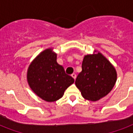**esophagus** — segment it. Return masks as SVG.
Segmentation results:
<instances>
[{
    "label": "esophagus",
    "instance_id": "1",
    "mask_svg": "<svg viewBox=\"0 0 133 133\" xmlns=\"http://www.w3.org/2000/svg\"><path fill=\"white\" fill-rule=\"evenodd\" d=\"M71 76H72V77H73V78H74V80L76 79V74H74V73H73V74H72V75H71Z\"/></svg>",
    "mask_w": 133,
    "mask_h": 133
}]
</instances>
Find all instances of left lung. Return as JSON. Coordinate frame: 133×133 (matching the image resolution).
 <instances>
[{
	"label": "left lung",
	"instance_id": "8db88e82",
	"mask_svg": "<svg viewBox=\"0 0 133 133\" xmlns=\"http://www.w3.org/2000/svg\"><path fill=\"white\" fill-rule=\"evenodd\" d=\"M117 81L113 65L100 52L84 57L75 84L85 99L97 101L111 91Z\"/></svg>",
	"mask_w": 133,
	"mask_h": 133
}]
</instances>
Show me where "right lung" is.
I'll list each match as a JSON object with an SVG mask.
<instances>
[{
	"mask_svg": "<svg viewBox=\"0 0 133 133\" xmlns=\"http://www.w3.org/2000/svg\"><path fill=\"white\" fill-rule=\"evenodd\" d=\"M29 87L37 96L46 102H55L64 94L74 79L65 72L57 62V54L52 48L46 49L37 56L27 70Z\"/></svg>",
	"mask_w": 133,
	"mask_h": 133,
	"instance_id": "right-lung-1",
	"label": "right lung"
}]
</instances>
